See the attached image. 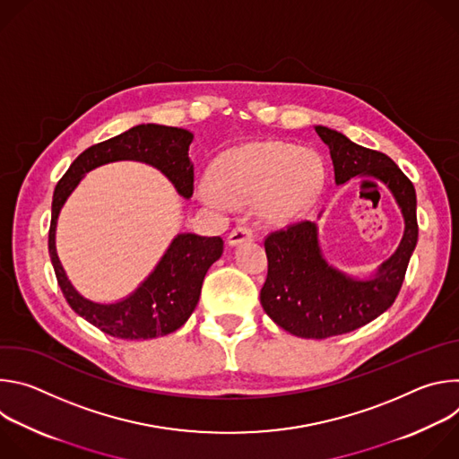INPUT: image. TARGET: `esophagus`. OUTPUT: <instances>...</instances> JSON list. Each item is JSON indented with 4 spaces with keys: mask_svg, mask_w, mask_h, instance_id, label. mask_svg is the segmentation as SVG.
I'll return each instance as SVG.
<instances>
[{
    "mask_svg": "<svg viewBox=\"0 0 459 459\" xmlns=\"http://www.w3.org/2000/svg\"><path fill=\"white\" fill-rule=\"evenodd\" d=\"M252 238H254V230L248 225H238L230 230L227 241H229V245H238V243L252 239Z\"/></svg>",
    "mask_w": 459,
    "mask_h": 459,
    "instance_id": "34e87169",
    "label": "esophagus"
}]
</instances>
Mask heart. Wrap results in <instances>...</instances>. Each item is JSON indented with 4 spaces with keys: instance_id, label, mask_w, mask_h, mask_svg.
<instances>
[{
    "instance_id": "obj_1",
    "label": "heart",
    "mask_w": 459,
    "mask_h": 459,
    "mask_svg": "<svg viewBox=\"0 0 459 459\" xmlns=\"http://www.w3.org/2000/svg\"><path fill=\"white\" fill-rule=\"evenodd\" d=\"M323 186V163L312 151L281 142L252 143L227 152L200 192L209 202L257 200L274 223H287L312 205Z\"/></svg>"
}]
</instances>
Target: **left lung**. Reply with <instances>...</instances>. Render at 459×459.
<instances>
[{"label":"left lung","mask_w":459,"mask_h":459,"mask_svg":"<svg viewBox=\"0 0 459 459\" xmlns=\"http://www.w3.org/2000/svg\"><path fill=\"white\" fill-rule=\"evenodd\" d=\"M316 133L331 151L338 185L354 176H374L394 194L405 218L398 250L367 281L351 280L326 265L310 221L267 234L269 271L259 294L264 310L294 336L325 340L359 329L394 303L418 243V220L414 185L386 154L356 145L326 126H316Z\"/></svg>","instance_id":"1"}]
</instances>
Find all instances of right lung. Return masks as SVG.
I'll list each match as a JSON object with an SVG mask.
<instances>
[{"instance_id": "right-lung-1", "label": "right lung", "mask_w": 459, "mask_h": 459, "mask_svg": "<svg viewBox=\"0 0 459 459\" xmlns=\"http://www.w3.org/2000/svg\"><path fill=\"white\" fill-rule=\"evenodd\" d=\"M190 142L192 134L183 128L154 123L133 126L119 136L83 151L54 188L48 254L57 285L76 314L112 338L151 340L178 331L198 305L204 278L209 267L220 259L223 239L220 236L179 234L154 273L133 296L119 303L101 305L80 296L65 276L54 245L57 214L85 172L117 160H136L158 167L183 198H190L194 192V165L188 158Z\"/></svg>"}]
</instances>
